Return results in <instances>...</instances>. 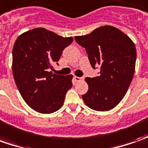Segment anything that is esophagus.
Listing matches in <instances>:
<instances>
[{
  "label": "esophagus",
  "mask_w": 148,
  "mask_h": 148,
  "mask_svg": "<svg viewBox=\"0 0 148 148\" xmlns=\"http://www.w3.org/2000/svg\"><path fill=\"white\" fill-rule=\"evenodd\" d=\"M74 80H75L76 82H80V81L83 80V78H81V77H77V76H75V77H74Z\"/></svg>",
  "instance_id": "esophagus-1"
}]
</instances>
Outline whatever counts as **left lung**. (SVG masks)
Instances as JSON below:
<instances>
[{
  "mask_svg": "<svg viewBox=\"0 0 148 148\" xmlns=\"http://www.w3.org/2000/svg\"><path fill=\"white\" fill-rule=\"evenodd\" d=\"M75 41L85 48L93 69L100 66L99 76L86 78L88 91L82 95L85 103L96 111H108L123 99L132 81L136 61L133 41L111 26L96 28Z\"/></svg>",
  "mask_w": 148,
  "mask_h": 148,
  "instance_id": "1",
  "label": "left lung"
}]
</instances>
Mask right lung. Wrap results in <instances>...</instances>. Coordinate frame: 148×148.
I'll list each match as a JSON object with an SVG mask.
<instances>
[{"label": "right lung", "mask_w": 148, "mask_h": 148, "mask_svg": "<svg viewBox=\"0 0 148 148\" xmlns=\"http://www.w3.org/2000/svg\"><path fill=\"white\" fill-rule=\"evenodd\" d=\"M73 42L45 28H35L18 37L13 48V74L22 97L40 113H52L62 106L73 86L72 75L53 74V63Z\"/></svg>", "instance_id": "1"}]
</instances>
